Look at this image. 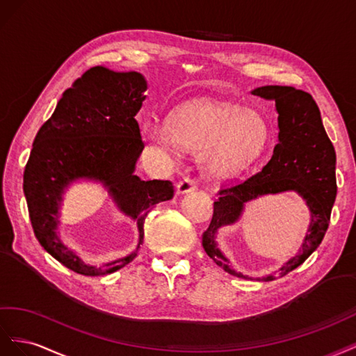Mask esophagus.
<instances>
[{"mask_svg": "<svg viewBox=\"0 0 356 356\" xmlns=\"http://www.w3.org/2000/svg\"><path fill=\"white\" fill-rule=\"evenodd\" d=\"M195 188H197L195 180L185 177L184 180H180L179 184H177V186H176V194H177V195H184V194H188V192H192Z\"/></svg>", "mask_w": 356, "mask_h": 356, "instance_id": "obj_1", "label": "esophagus"}]
</instances>
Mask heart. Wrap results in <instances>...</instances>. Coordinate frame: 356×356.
<instances>
[{"label": "heart", "instance_id": "1", "mask_svg": "<svg viewBox=\"0 0 356 356\" xmlns=\"http://www.w3.org/2000/svg\"><path fill=\"white\" fill-rule=\"evenodd\" d=\"M146 137L171 150L195 152L200 171L213 180L236 177L266 149L267 120L258 111L216 99H192L171 111L167 125L150 124Z\"/></svg>", "mask_w": 356, "mask_h": 356}]
</instances>
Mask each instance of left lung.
<instances>
[{
	"mask_svg": "<svg viewBox=\"0 0 356 356\" xmlns=\"http://www.w3.org/2000/svg\"><path fill=\"white\" fill-rule=\"evenodd\" d=\"M252 94L276 103L277 145L267 165L255 176L219 191V200L213 204L211 222L202 234V248L220 268L232 276L270 282L296 270L321 245L337 195L336 150L325 133L319 107L310 94L292 86L277 85L257 88ZM282 191H296L307 202L311 211L307 237L298 255L279 270L262 278H249L229 266V260L216 241L217 231L222 226L236 222L246 202Z\"/></svg>",
	"mask_w": 356,
	"mask_h": 356,
	"instance_id": "1",
	"label": "left lung"
}]
</instances>
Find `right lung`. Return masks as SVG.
I'll use <instances>...</instances> for the list:
<instances>
[{
	"mask_svg": "<svg viewBox=\"0 0 356 356\" xmlns=\"http://www.w3.org/2000/svg\"><path fill=\"white\" fill-rule=\"evenodd\" d=\"M146 89V79L137 71L89 68L63 94L34 138L24 171L34 234L56 261L83 276H106L133 261L143 243L149 207L175 194L171 181L141 180L134 172L145 149L136 115ZM82 179L103 184L122 214L138 222L136 249L103 266L86 264L57 232L65 191Z\"/></svg>",
	"mask_w": 356,
	"mask_h": 356,
	"instance_id": "add662e5",
	"label": "right lung"
}]
</instances>
